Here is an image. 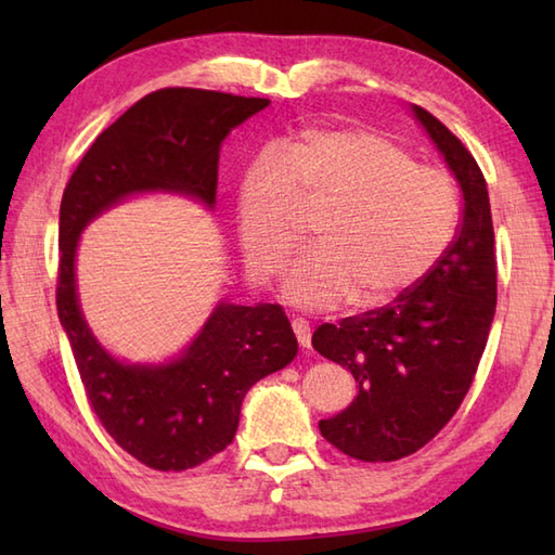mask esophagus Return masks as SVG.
<instances>
[{
  "label": "esophagus",
  "mask_w": 555,
  "mask_h": 555,
  "mask_svg": "<svg viewBox=\"0 0 555 555\" xmlns=\"http://www.w3.org/2000/svg\"><path fill=\"white\" fill-rule=\"evenodd\" d=\"M293 334H296L300 348H310V324L305 320H293Z\"/></svg>",
  "instance_id": "1"
}]
</instances>
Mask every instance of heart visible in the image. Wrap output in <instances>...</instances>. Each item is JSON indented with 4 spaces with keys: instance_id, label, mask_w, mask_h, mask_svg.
Returning <instances> with one entry per match:
<instances>
[{
    "instance_id": "b5f03b06",
    "label": "heart",
    "mask_w": 555,
    "mask_h": 555,
    "mask_svg": "<svg viewBox=\"0 0 555 555\" xmlns=\"http://www.w3.org/2000/svg\"><path fill=\"white\" fill-rule=\"evenodd\" d=\"M317 247L291 264L284 296L312 310H379L415 288L451 245L457 191L439 167L362 128L314 126L279 140L238 185V231L255 281H269L321 209Z\"/></svg>"
}]
</instances>
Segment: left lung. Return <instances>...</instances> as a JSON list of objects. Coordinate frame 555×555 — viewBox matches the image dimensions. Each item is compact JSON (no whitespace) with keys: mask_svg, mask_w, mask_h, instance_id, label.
<instances>
[{"mask_svg":"<svg viewBox=\"0 0 555 555\" xmlns=\"http://www.w3.org/2000/svg\"><path fill=\"white\" fill-rule=\"evenodd\" d=\"M463 191L453 243L415 288L379 310L322 324L314 350L350 370L358 398L320 422L324 439L362 463L417 453L475 382L496 312V250L485 173L448 128L415 107Z\"/></svg>","mask_w":555,"mask_h":555,"instance_id":"1","label":"left lung"}]
</instances>
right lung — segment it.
I'll use <instances>...</instances> for the list:
<instances>
[{
  "label": "right lung",
  "mask_w": 555,
  "mask_h": 555,
  "mask_svg": "<svg viewBox=\"0 0 555 555\" xmlns=\"http://www.w3.org/2000/svg\"><path fill=\"white\" fill-rule=\"evenodd\" d=\"M267 104L262 98L197 88L150 92L98 135L64 188L59 320L102 427L128 455L162 473L203 465L233 441L245 393L293 362L296 334L281 305L221 302L179 360L164 367L116 362L90 334L78 308V233L131 193L176 191L215 205L221 140Z\"/></svg>",
  "instance_id": "right-lung-1"
}]
</instances>
